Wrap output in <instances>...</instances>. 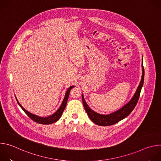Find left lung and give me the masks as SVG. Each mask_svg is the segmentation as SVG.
I'll list each match as a JSON object with an SVG mask.
<instances>
[{
    "instance_id": "obj_1",
    "label": "left lung",
    "mask_w": 161,
    "mask_h": 161,
    "mask_svg": "<svg viewBox=\"0 0 161 161\" xmlns=\"http://www.w3.org/2000/svg\"><path fill=\"white\" fill-rule=\"evenodd\" d=\"M142 67H143L142 78L140 83V85L137 88V90L136 92L134 97L127 104H125L124 107H122L121 109H120L117 111L114 112L110 114H107V115H103V114H101L97 113H96L95 111L92 110L88 107V106L87 105V104L86 103L83 98V94L81 95L84 108L88 115L90 119L92 121L98 125L108 126V125H111L119 122V121L122 120V119H125L126 117L129 115V114L132 111L135 106H136L137 101H138V99L140 96L141 90L144 83V75H145V71H144V67L143 65H142Z\"/></svg>"
}]
</instances>
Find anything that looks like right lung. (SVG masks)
Listing matches in <instances>:
<instances>
[{
	"label": "right lung",
	"instance_id": "right-lung-1",
	"mask_svg": "<svg viewBox=\"0 0 161 161\" xmlns=\"http://www.w3.org/2000/svg\"><path fill=\"white\" fill-rule=\"evenodd\" d=\"M73 87H74V86H71L67 89L66 93H65V97L64 99V101H63L60 107L59 108V109L54 114H53L52 115H51L50 117H44V118L40 117L35 115V114H32V113L28 112L27 111H26L24 108H23L20 105V104L18 103L17 99H16V101H17L19 106L21 108V109L24 110V111L27 114V116L31 119H32L33 121H34V122H36L38 124H53V123L57 122L60 118L62 114V113H63V111H64V110L65 108V106H66V104H67V99L69 98V95L70 90Z\"/></svg>",
	"mask_w": 161,
	"mask_h": 161
}]
</instances>
